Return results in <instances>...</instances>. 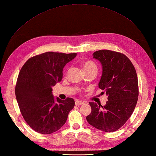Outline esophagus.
Returning <instances> with one entry per match:
<instances>
[{"label":"esophagus","mask_w":156,"mask_h":156,"mask_svg":"<svg viewBox=\"0 0 156 156\" xmlns=\"http://www.w3.org/2000/svg\"><path fill=\"white\" fill-rule=\"evenodd\" d=\"M83 104H84V102L81 101H79V100L75 101V105H81Z\"/></svg>","instance_id":"esophagus-1"}]
</instances>
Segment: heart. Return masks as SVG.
Returning a JSON list of instances; mask_svg holds the SVG:
<instances>
[{
	"label": "heart",
	"mask_w": 156,
	"mask_h": 156,
	"mask_svg": "<svg viewBox=\"0 0 156 156\" xmlns=\"http://www.w3.org/2000/svg\"><path fill=\"white\" fill-rule=\"evenodd\" d=\"M82 66L84 69V71H87L88 69H90L94 68H96L95 64L94 62H91V61L87 60V61H84V62H82Z\"/></svg>",
	"instance_id": "1"
}]
</instances>
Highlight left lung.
<instances>
[{
	"mask_svg": "<svg viewBox=\"0 0 156 156\" xmlns=\"http://www.w3.org/2000/svg\"><path fill=\"white\" fill-rule=\"evenodd\" d=\"M93 57L100 61L103 72L99 88L107 96L106 105L90 102L88 123L105 132H113L123 126L133 113L139 96L137 75L131 60L123 53L99 50Z\"/></svg>",
	"mask_w": 156,
	"mask_h": 156,
	"instance_id": "left-lung-1",
	"label": "left lung"
}]
</instances>
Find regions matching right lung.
<instances>
[{
	"label": "right lung",
	"instance_id": "add662e5",
	"mask_svg": "<svg viewBox=\"0 0 156 156\" xmlns=\"http://www.w3.org/2000/svg\"><path fill=\"white\" fill-rule=\"evenodd\" d=\"M76 53L46 52L30 58L19 73L16 96L21 115L32 129L41 134L58 131L75 106L73 98L53 96L52 87L62 79L63 68Z\"/></svg>",
	"mask_w": 156,
	"mask_h": 156
}]
</instances>
